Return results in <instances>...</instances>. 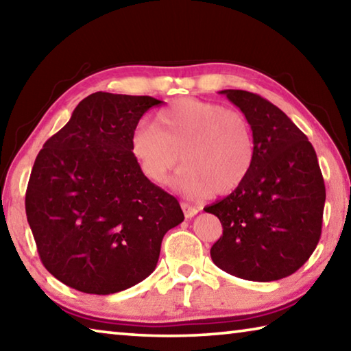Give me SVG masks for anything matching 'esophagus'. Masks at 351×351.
Segmentation results:
<instances>
[{"label":"esophagus","mask_w":351,"mask_h":351,"mask_svg":"<svg viewBox=\"0 0 351 351\" xmlns=\"http://www.w3.org/2000/svg\"><path fill=\"white\" fill-rule=\"evenodd\" d=\"M181 207H182L184 217H186V218H192V217H195V215H197V213L199 212L198 207L190 206V204H187V203H182V204H181Z\"/></svg>","instance_id":"esophagus-1"}]
</instances>
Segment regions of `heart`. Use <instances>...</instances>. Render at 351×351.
Here are the masks:
<instances>
[{
  "label": "heart",
  "instance_id": "obj_1",
  "mask_svg": "<svg viewBox=\"0 0 351 351\" xmlns=\"http://www.w3.org/2000/svg\"><path fill=\"white\" fill-rule=\"evenodd\" d=\"M132 153L148 180L167 181L181 156L175 186L197 198L240 186L252 167L255 142L251 123L240 111L193 97L178 99L133 130Z\"/></svg>",
  "mask_w": 351,
  "mask_h": 351
}]
</instances>
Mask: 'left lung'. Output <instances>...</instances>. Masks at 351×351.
<instances>
[{
    "label": "left lung",
    "mask_w": 351,
    "mask_h": 351,
    "mask_svg": "<svg viewBox=\"0 0 351 351\" xmlns=\"http://www.w3.org/2000/svg\"><path fill=\"white\" fill-rule=\"evenodd\" d=\"M219 94L251 123L255 156L240 186L204 207L223 226L210 257L245 280H280L310 258L322 232L325 184L316 152L295 123L258 94Z\"/></svg>",
    "instance_id": "obj_1"
}]
</instances>
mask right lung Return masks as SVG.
Instances as JSON below:
<instances>
[{
    "mask_svg": "<svg viewBox=\"0 0 351 351\" xmlns=\"http://www.w3.org/2000/svg\"><path fill=\"white\" fill-rule=\"evenodd\" d=\"M162 104L94 93L45 142L29 178L26 215L45 268L86 294H114L156 268L167 230L184 221L175 197L142 173L133 130Z\"/></svg>",
    "mask_w": 351,
    "mask_h": 351,
    "instance_id": "right-lung-1",
    "label": "right lung"
}]
</instances>
